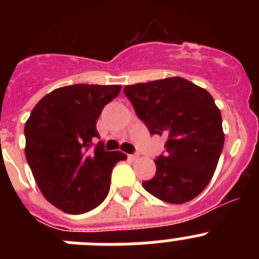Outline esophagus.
Instances as JSON below:
<instances>
[{
  "instance_id": "1",
  "label": "esophagus",
  "mask_w": 259,
  "mask_h": 259,
  "mask_svg": "<svg viewBox=\"0 0 259 259\" xmlns=\"http://www.w3.org/2000/svg\"><path fill=\"white\" fill-rule=\"evenodd\" d=\"M128 158L132 159V161H136L137 158H139V154H131V155H128Z\"/></svg>"
}]
</instances>
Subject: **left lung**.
Wrapping results in <instances>:
<instances>
[{
    "label": "left lung",
    "mask_w": 259,
    "mask_h": 259,
    "mask_svg": "<svg viewBox=\"0 0 259 259\" xmlns=\"http://www.w3.org/2000/svg\"><path fill=\"white\" fill-rule=\"evenodd\" d=\"M137 116L152 135H164L166 154L155 159L145 191L168 203H184L206 188L224 145L221 110L206 89L179 76L124 87Z\"/></svg>",
    "instance_id": "left-lung-1"
}]
</instances>
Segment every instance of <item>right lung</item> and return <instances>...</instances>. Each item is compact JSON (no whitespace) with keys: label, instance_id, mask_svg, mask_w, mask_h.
I'll list each match as a JSON object with an SVG mask.
<instances>
[{"label":"right lung","instance_id":"1","mask_svg":"<svg viewBox=\"0 0 259 259\" xmlns=\"http://www.w3.org/2000/svg\"><path fill=\"white\" fill-rule=\"evenodd\" d=\"M122 85L75 84L61 87L37 102L24 125L27 162L41 193L67 214L97 207L110 189L111 171L122 152H105L96 128L105 105Z\"/></svg>","mask_w":259,"mask_h":259}]
</instances>
